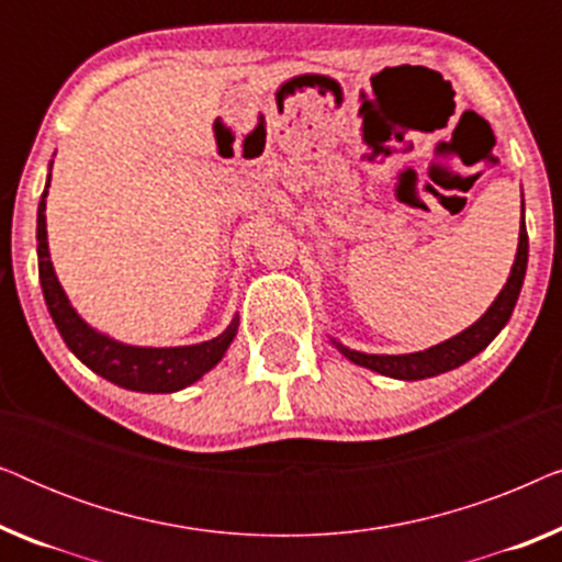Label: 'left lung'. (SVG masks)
I'll use <instances>...</instances> for the list:
<instances>
[{"label":"left lung","instance_id":"8db88e82","mask_svg":"<svg viewBox=\"0 0 562 562\" xmlns=\"http://www.w3.org/2000/svg\"><path fill=\"white\" fill-rule=\"evenodd\" d=\"M527 256H529V240H527V227H525V199H521V222H519V245L517 256H514V266L509 279H506L504 289L498 291V296L491 302L486 312L481 314V319H475L471 327H465L463 333H458L450 340L432 348L419 350V352H402V356H379V352H360L350 350L348 345L337 342L335 337H329L337 350L345 358L352 360L356 366H363L368 371H375L389 379L398 381H422L432 379V375L448 373L452 368L468 363V360L479 356L481 350L488 348V342L502 333L509 322L514 306H517L521 283H525L527 273Z\"/></svg>","mask_w":562,"mask_h":562}]
</instances>
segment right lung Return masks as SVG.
Masks as SVG:
<instances>
[{"label": "right lung", "instance_id": "obj_1", "mask_svg": "<svg viewBox=\"0 0 562 562\" xmlns=\"http://www.w3.org/2000/svg\"><path fill=\"white\" fill-rule=\"evenodd\" d=\"M48 187L50 173L48 181H45L41 204H37V271H41L45 304H48L50 317L56 322L68 350L97 375L127 391H140V394H173V391L187 389L202 379L204 373H210L225 358L227 348L235 340L237 325H240L237 314L225 333L212 337V340L176 345V348H143V345H127L114 340L106 333H99L74 310L64 286H60L56 268L50 263L48 227H45Z\"/></svg>", "mask_w": 562, "mask_h": 562}]
</instances>
